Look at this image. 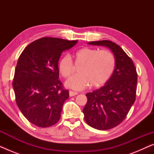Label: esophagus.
Returning <instances> with one entry per match:
<instances>
[{"instance_id": "1", "label": "esophagus", "mask_w": 154, "mask_h": 154, "mask_svg": "<svg viewBox=\"0 0 154 154\" xmlns=\"http://www.w3.org/2000/svg\"><path fill=\"white\" fill-rule=\"evenodd\" d=\"M76 94H78V92H76L71 91V90H70V91H69V96H70V97L75 96V95H76Z\"/></svg>"}]
</instances>
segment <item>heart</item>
<instances>
[{
  "label": "heart",
  "instance_id": "1",
  "mask_svg": "<svg viewBox=\"0 0 154 154\" xmlns=\"http://www.w3.org/2000/svg\"><path fill=\"white\" fill-rule=\"evenodd\" d=\"M74 63L79 68V74L71 77L65 82L66 88L82 90L90 85L92 88L104 85L110 79L114 71L116 60L113 54L108 50L83 48L73 54ZM59 71L63 77L68 78L74 71L72 60L68 55L59 62Z\"/></svg>",
  "mask_w": 154,
  "mask_h": 154
}]
</instances>
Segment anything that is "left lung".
<instances>
[{
  "label": "left lung",
  "instance_id": "left-lung-1",
  "mask_svg": "<svg viewBox=\"0 0 154 154\" xmlns=\"http://www.w3.org/2000/svg\"><path fill=\"white\" fill-rule=\"evenodd\" d=\"M88 44L108 48L115 57L116 66L110 79L104 86L86 94L88 102L83 109L90 126L100 130H109L125 119L134 104L137 73L133 62L117 44L106 40Z\"/></svg>",
  "mask_w": 154,
  "mask_h": 154
}]
</instances>
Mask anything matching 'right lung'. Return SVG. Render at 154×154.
<instances>
[{
	"label": "right lung",
	"mask_w": 154,
	"mask_h": 154,
	"mask_svg": "<svg viewBox=\"0 0 154 154\" xmlns=\"http://www.w3.org/2000/svg\"><path fill=\"white\" fill-rule=\"evenodd\" d=\"M77 42L42 38L27 45L18 59L12 83L17 104L38 127H50L60 119L69 94L59 80V60Z\"/></svg>",
	"instance_id": "obj_1"
}]
</instances>
